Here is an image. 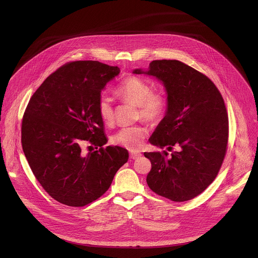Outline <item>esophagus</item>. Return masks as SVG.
<instances>
[{
    "mask_svg": "<svg viewBox=\"0 0 258 258\" xmlns=\"http://www.w3.org/2000/svg\"><path fill=\"white\" fill-rule=\"evenodd\" d=\"M141 156H142V154L139 153V152H131V153H130V157H131L132 159H137V158H139V157H141Z\"/></svg>",
    "mask_w": 258,
    "mask_h": 258,
    "instance_id": "1",
    "label": "esophagus"
}]
</instances>
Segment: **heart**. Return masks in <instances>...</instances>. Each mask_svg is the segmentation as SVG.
Wrapping results in <instances>:
<instances>
[{
    "instance_id": "obj_1",
    "label": "heart",
    "mask_w": 258,
    "mask_h": 258,
    "mask_svg": "<svg viewBox=\"0 0 258 258\" xmlns=\"http://www.w3.org/2000/svg\"><path fill=\"white\" fill-rule=\"evenodd\" d=\"M115 94L124 102L138 106V118L156 123L162 120L167 111V99L159 93L153 92L152 86L139 77H128L124 79L116 88ZM98 113L102 121L111 124L114 119V108L112 99L106 94H102L97 102ZM147 128L143 125L127 126L115 133L111 142L114 145L135 151L138 150L147 136Z\"/></svg>"
}]
</instances>
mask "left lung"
Wrapping results in <instances>:
<instances>
[{"label": "left lung", "instance_id": "8db88e82", "mask_svg": "<svg viewBox=\"0 0 258 258\" xmlns=\"http://www.w3.org/2000/svg\"><path fill=\"white\" fill-rule=\"evenodd\" d=\"M163 82L167 111L150 143L173 151L145 152L151 161L149 188L174 202L200 195L216 177L229 140V117L224 98L203 73L178 60H154L149 69L134 70Z\"/></svg>", "mask_w": 258, "mask_h": 258}]
</instances>
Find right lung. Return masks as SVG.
<instances>
[{"label": "right lung", "instance_id": "add662e5", "mask_svg": "<svg viewBox=\"0 0 258 258\" xmlns=\"http://www.w3.org/2000/svg\"><path fill=\"white\" fill-rule=\"evenodd\" d=\"M119 72L99 61L68 62L27 104L21 124L24 155L44 190L62 204L83 207L100 198L128 159L121 147L103 148L107 140L97 109L101 91ZM85 142L100 149L85 155Z\"/></svg>", "mask_w": 258, "mask_h": 258}]
</instances>
